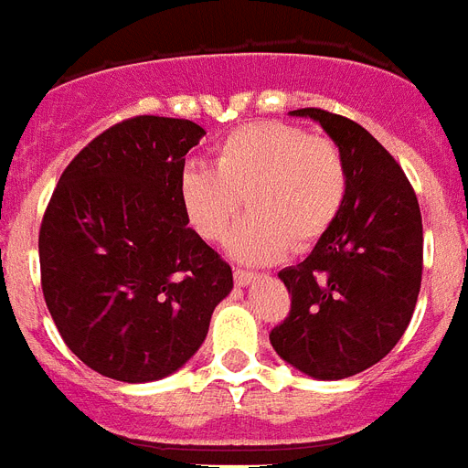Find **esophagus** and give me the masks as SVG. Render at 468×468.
I'll return each mask as SVG.
<instances>
[{
	"instance_id": "34e87169",
	"label": "esophagus",
	"mask_w": 468,
	"mask_h": 468,
	"mask_svg": "<svg viewBox=\"0 0 468 468\" xmlns=\"http://www.w3.org/2000/svg\"><path fill=\"white\" fill-rule=\"evenodd\" d=\"M233 276L238 286H247V283H252L257 279V273L247 271V269H233Z\"/></svg>"
}]
</instances>
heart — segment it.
Wrapping results in <instances>:
<instances>
[{
    "mask_svg": "<svg viewBox=\"0 0 468 468\" xmlns=\"http://www.w3.org/2000/svg\"><path fill=\"white\" fill-rule=\"evenodd\" d=\"M348 170L339 146L286 122L235 129L214 148V168L187 165L177 180L182 214L208 242L228 235L245 197L252 214L235 228L242 260H273L320 242L344 211Z\"/></svg>",
    "mask_w": 468,
    "mask_h": 468,
    "instance_id": "heart-1",
    "label": "heart"
}]
</instances>
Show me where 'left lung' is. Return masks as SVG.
<instances>
[{"instance_id":"left-lung-1","label":"left lung","mask_w":468,"mask_h":468,"mask_svg":"<svg viewBox=\"0 0 468 468\" xmlns=\"http://www.w3.org/2000/svg\"><path fill=\"white\" fill-rule=\"evenodd\" d=\"M313 117L339 146L348 195L305 261L279 271L291 313L269 339L281 358L317 379H344L392 351L411 322L423 273V223L411 182L367 129L320 108Z\"/></svg>"}]
</instances>
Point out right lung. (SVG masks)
I'll return each instance as SVG.
<instances>
[{
    "label": "right lung",
    "mask_w": 468,
    "mask_h": 468,
    "mask_svg": "<svg viewBox=\"0 0 468 468\" xmlns=\"http://www.w3.org/2000/svg\"><path fill=\"white\" fill-rule=\"evenodd\" d=\"M204 134L175 117L112 124L64 168L45 208V303L69 351L105 378H168L199 351L233 288L177 197L185 155Z\"/></svg>",
    "instance_id": "1"
}]
</instances>
